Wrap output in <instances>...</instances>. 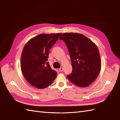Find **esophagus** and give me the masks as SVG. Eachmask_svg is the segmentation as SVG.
Returning <instances> with one entry per match:
<instances>
[{
    "mask_svg": "<svg viewBox=\"0 0 120 120\" xmlns=\"http://www.w3.org/2000/svg\"><path fill=\"white\" fill-rule=\"evenodd\" d=\"M59 70L60 71H62L63 70V67H61V68L59 69Z\"/></svg>",
    "mask_w": 120,
    "mask_h": 120,
    "instance_id": "obj_1",
    "label": "esophagus"
}]
</instances>
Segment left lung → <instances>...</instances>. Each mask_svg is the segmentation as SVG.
<instances>
[{
	"mask_svg": "<svg viewBox=\"0 0 120 120\" xmlns=\"http://www.w3.org/2000/svg\"><path fill=\"white\" fill-rule=\"evenodd\" d=\"M59 39L65 42L71 60L72 71L67 78L79 87H88L97 78L101 69L96 45L81 33H64Z\"/></svg>",
	"mask_w": 120,
	"mask_h": 120,
	"instance_id": "1",
	"label": "left lung"
}]
</instances>
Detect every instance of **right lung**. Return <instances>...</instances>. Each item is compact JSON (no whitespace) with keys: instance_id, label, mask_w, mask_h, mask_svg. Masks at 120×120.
Listing matches in <instances>:
<instances>
[{"instance_id":"right-lung-1","label":"right lung","mask_w":120,"mask_h":120,"mask_svg":"<svg viewBox=\"0 0 120 120\" xmlns=\"http://www.w3.org/2000/svg\"><path fill=\"white\" fill-rule=\"evenodd\" d=\"M62 33L40 34L30 39L23 50L21 68L24 78L38 89L51 85L57 76L48 62L49 52Z\"/></svg>"}]
</instances>
